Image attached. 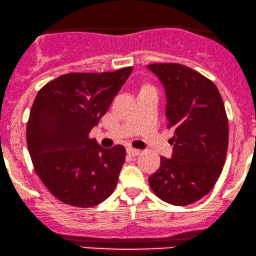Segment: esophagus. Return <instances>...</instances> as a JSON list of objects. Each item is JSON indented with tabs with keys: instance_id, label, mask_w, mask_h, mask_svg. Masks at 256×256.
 <instances>
[{
	"instance_id": "34e87169",
	"label": "esophagus",
	"mask_w": 256,
	"mask_h": 256,
	"mask_svg": "<svg viewBox=\"0 0 256 256\" xmlns=\"http://www.w3.org/2000/svg\"><path fill=\"white\" fill-rule=\"evenodd\" d=\"M127 152L129 154V155L130 156H138L140 152H142V151H140L139 149H134V148H127Z\"/></svg>"
}]
</instances>
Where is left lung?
<instances>
[{
  "mask_svg": "<svg viewBox=\"0 0 256 256\" xmlns=\"http://www.w3.org/2000/svg\"><path fill=\"white\" fill-rule=\"evenodd\" d=\"M148 68L166 90L167 127L173 130L172 158L150 176L156 196L168 204H193L212 189L228 148V120L216 85L180 63H152Z\"/></svg>",
  "mask_w": 256,
  "mask_h": 256,
  "instance_id": "8db88e82",
  "label": "left lung"
}]
</instances>
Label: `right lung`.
Returning a JSON list of instances; mask_svg holds the SVG:
<instances>
[{
    "instance_id": "right-lung-1",
    "label": "right lung",
    "mask_w": 256,
    "mask_h": 256,
    "mask_svg": "<svg viewBox=\"0 0 256 256\" xmlns=\"http://www.w3.org/2000/svg\"><path fill=\"white\" fill-rule=\"evenodd\" d=\"M132 70L67 73L38 92L26 124L29 154L41 182L63 204L92 208L114 193L124 146L104 149L89 133Z\"/></svg>"
}]
</instances>
